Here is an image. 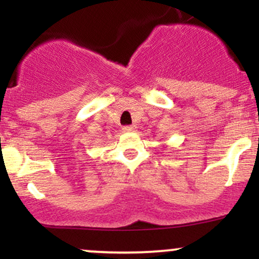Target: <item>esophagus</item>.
I'll list each match as a JSON object with an SVG mask.
<instances>
[{
    "label": "esophagus",
    "mask_w": 259,
    "mask_h": 259,
    "mask_svg": "<svg viewBox=\"0 0 259 259\" xmlns=\"http://www.w3.org/2000/svg\"><path fill=\"white\" fill-rule=\"evenodd\" d=\"M136 130V125H125V126H123V132H125V133H132V132H135Z\"/></svg>",
    "instance_id": "obj_1"
}]
</instances>
